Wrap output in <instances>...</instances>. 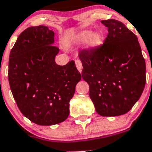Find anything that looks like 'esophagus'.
Listing matches in <instances>:
<instances>
[{"label": "esophagus", "mask_w": 152, "mask_h": 152, "mask_svg": "<svg viewBox=\"0 0 152 152\" xmlns=\"http://www.w3.org/2000/svg\"><path fill=\"white\" fill-rule=\"evenodd\" d=\"M75 64H76V67H77V70L79 71V72H80L81 73V72H82V63H81V61H80V60H76L75 61Z\"/></svg>", "instance_id": "esophagus-1"}]
</instances>
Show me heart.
<instances>
[{
	"label": "heart",
	"mask_w": 152,
	"mask_h": 152,
	"mask_svg": "<svg viewBox=\"0 0 152 152\" xmlns=\"http://www.w3.org/2000/svg\"><path fill=\"white\" fill-rule=\"evenodd\" d=\"M68 41L73 43H81L87 41V44L89 48L95 49L103 43V35L100 32L93 33L91 30H83L77 34L70 36Z\"/></svg>",
	"instance_id": "obj_1"
}]
</instances>
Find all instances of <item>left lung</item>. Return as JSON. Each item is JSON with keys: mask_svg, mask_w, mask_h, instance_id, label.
I'll list each match as a JSON object with an SVG mask.
<instances>
[{"mask_svg": "<svg viewBox=\"0 0 152 152\" xmlns=\"http://www.w3.org/2000/svg\"><path fill=\"white\" fill-rule=\"evenodd\" d=\"M108 28L102 45L79 52L82 77L96 113L116 116L128 113L142 95L145 61L137 36L120 21L101 20Z\"/></svg>", "mask_w": 152, "mask_h": 152, "instance_id": "left-lung-1", "label": "left lung"}]
</instances>
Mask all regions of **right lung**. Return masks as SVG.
Listing matches in <instances>:
<instances>
[{
	"instance_id": "add662e5",
	"label": "right lung",
	"mask_w": 152,
	"mask_h": 152,
	"mask_svg": "<svg viewBox=\"0 0 152 152\" xmlns=\"http://www.w3.org/2000/svg\"><path fill=\"white\" fill-rule=\"evenodd\" d=\"M55 33L45 26L22 32L9 57L8 80L13 98L23 115L40 126L64 121L69 102L81 79L74 61L58 65L59 52Z\"/></svg>"
}]
</instances>
